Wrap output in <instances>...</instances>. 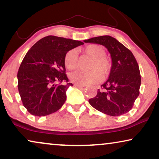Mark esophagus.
<instances>
[{
	"label": "esophagus",
	"mask_w": 159,
	"mask_h": 159,
	"mask_svg": "<svg viewBox=\"0 0 159 159\" xmlns=\"http://www.w3.org/2000/svg\"><path fill=\"white\" fill-rule=\"evenodd\" d=\"M74 86L77 88H83V87L85 86V85H81V84H75Z\"/></svg>",
	"instance_id": "34e87169"
}]
</instances>
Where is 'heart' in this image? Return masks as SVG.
Listing matches in <instances>:
<instances>
[{"instance_id": "b5f03b06", "label": "heart", "mask_w": 159, "mask_h": 159, "mask_svg": "<svg viewBox=\"0 0 159 159\" xmlns=\"http://www.w3.org/2000/svg\"><path fill=\"white\" fill-rule=\"evenodd\" d=\"M85 54L91 57L89 66L90 70H76L69 74V79L78 84H91L98 83L103 77L109 74L111 69V61L106 55V51L99 44H92L87 45L83 50ZM65 66L68 70H74L78 67L79 56L75 50H70L66 52L64 57Z\"/></svg>"}]
</instances>
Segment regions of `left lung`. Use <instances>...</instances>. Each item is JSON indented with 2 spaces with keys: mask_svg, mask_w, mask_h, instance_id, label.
Returning <instances> with one entry per match:
<instances>
[{
  "mask_svg": "<svg viewBox=\"0 0 159 159\" xmlns=\"http://www.w3.org/2000/svg\"><path fill=\"white\" fill-rule=\"evenodd\" d=\"M84 42L104 46L112 62L108 79L98 89L97 96L89 100V104L98 111L114 117L128 112L139 96L141 83L135 57L129 49L111 36L93 37Z\"/></svg>",
  "mask_w": 159,
  "mask_h": 159,
  "instance_id": "obj_1",
  "label": "left lung"
}]
</instances>
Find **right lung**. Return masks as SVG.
I'll list each match as a JSON object with an SVG mask.
<instances>
[{
	"instance_id": "right-lung-1",
	"label": "right lung",
	"mask_w": 159,
	"mask_h": 159,
	"mask_svg": "<svg viewBox=\"0 0 159 159\" xmlns=\"http://www.w3.org/2000/svg\"><path fill=\"white\" fill-rule=\"evenodd\" d=\"M84 43L56 36H47L33 45L18 71V89L24 107L31 115L54 113L66 100L69 86L64 63L68 51ZM62 82H66L62 84Z\"/></svg>"
}]
</instances>
